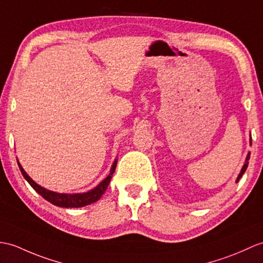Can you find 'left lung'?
Wrapping results in <instances>:
<instances>
[{
	"label": "left lung",
	"mask_w": 263,
	"mask_h": 263,
	"mask_svg": "<svg viewBox=\"0 0 263 263\" xmlns=\"http://www.w3.org/2000/svg\"><path fill=\"white\" fill-rule=\"evenodd\" d=\"M249 160H250V154H248V156H247V159H246V163L243 164V167H242V169H241V173L239 174V176H237V178H236V182L240 180V178L241 177L243 176V174L246 173V170H247V168H248V164H249Z\"/></svg>",
	"instance_id": "1"
}]
</instances>
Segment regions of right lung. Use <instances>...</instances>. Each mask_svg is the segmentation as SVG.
Wrapping results in <instances>:
<instances>
[{
  "label": "right lung",
  "instance_id": "add662e5",
  "mask_svg": "<svg viewBox=\"0 0 263 263\" xmlns=\"http://www.w3.org/2000/svg\"><path fill=\"white\" fill-rule=\"evenodd\" d=\"M117 163H118V160L115 159V161L112 164L111 172H109L106 178L103 181H101L100 184L97 185L95 188L91 189V191H89L87 193H83V194H60V193L48 191V189L39 186L36 182H34L31 178H30L29 175L24 172V169L22 168L19 161H17V166H19V168L21 170V174L24 177V179H26L30 184V186H31L36 193L40 194L46 200L50 201L51 204L59 206V207H66V209L70 207L71 209V207L86 206L91 203H95L96 200H99L102 197L104 192L106 191L109 181H111V179H112V175L115 172V168H117Z\"/></svg>",
  "mask_w": 263,
  "mask_h": 263
}]
</instances>
